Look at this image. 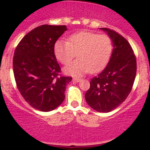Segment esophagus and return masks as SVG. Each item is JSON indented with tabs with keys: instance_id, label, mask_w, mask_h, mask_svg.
I'll return each instance as SVG.
<instances>
[{
	"instance_id": "1",
	"label": "esophagus",
	"mask_w": 150,
	"mask_h": 150,
	"mask_svg": "<svg viewBox=\"0 0 150 150\" xmlns=\"http://www.w3.org/2000/svg\"><path fill=\"white\" fill-rule=\"evenodd\" d=\"M80 80H81V79L77 78V77H74V78H73V81H76V82H79V81H80Z\"/></svg>"
}]
</instances>
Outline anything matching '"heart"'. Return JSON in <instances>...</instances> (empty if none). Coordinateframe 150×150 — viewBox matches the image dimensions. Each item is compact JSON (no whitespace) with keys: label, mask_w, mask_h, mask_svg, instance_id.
<instances>
[{"label":"heart","mask_w":150,"mask_h":150,"mask_svg":"<svg viewBox=\"0 0 150 150\" xmlns=\"http://www.w3.org/2000/svg\"><path fill=\"white\" fill-rule=\"evenodd\" d=\"M113 45L107 35H98L89 31H80L71 35L69 41L58 40L54 45V53L62 64L68 65L75 58L78 59L65 69L71 75L98 73L108 64Z\"/></svg>","instance_id":"b5f03b06"}]
</instances>
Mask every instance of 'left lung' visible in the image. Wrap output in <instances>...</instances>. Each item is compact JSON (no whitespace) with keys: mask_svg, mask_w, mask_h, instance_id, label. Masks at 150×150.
I'll return each mask as SVG.
<instances>
[{"mask_svg":"<svg viewBox=\"0 0 150 150\" xmlns=\"http://www.w3.org/2000/svg\"><path fill=\"white\" fill-rule=\"evenodd\" d=\"M101 29L108 32L114 47L105 69L91 79L85 100L96 111L108 112L125 101L132 91L137 74V59L127 40L112 29Z\"/></svg>","mask_w":150,"mask_h":150,"instance_id":"1","label":"left lung"}]
</instances>
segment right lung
Instances as JSON below:
<instances>
[{
  "mask_svg": "<svg viewBox=\"0 0 150 150\" xmlns=\"http://www.w3.org/2000/svg\"><path fill=\"white\" fill-rule=\"evenodd\" d=\"M67 30L66 25L39 26L18 42L13 58L16 86L23 98L34 108L44 112L64 102L66 84L72 77L61 74L54 45Z\"/></svg>",
  "mask_w": 150,
  "mask_h": 150,
  "instance_id": "1",
  "label": "right lung"
}]
</instances>
